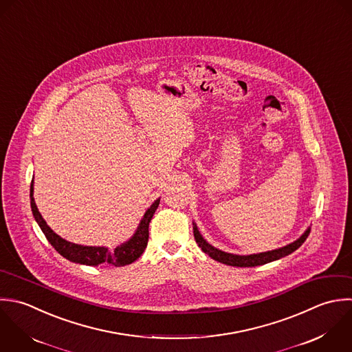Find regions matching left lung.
Returning <instances> with one entry per match:
<instances>
[{"mask_svg": "<svg viewBox=\"0 0 352 352\" xmlns=\"http://www.w3.org/2000/svg\"><path fill=\"white\" fill-rule=\"evenodd\" d=\"M310 230H311V228L309 226L305 230V233L298 240H295L294 243H291V244H288L285 247H281V248H277V250H272V251H267V252H259V254H251V255H237V254H229V252H225L222 250H218V248L212 247L201 236V233L197 229V225L193 222L195 240H196L197 245L201 248V251L204 254H207L210 258H212L214 261H218V262H221L223 265L234 266V267H255V266H262V265L278 261V259L292 254L294 251H296L306 241V239L310 234Z\"/></svg>", "mask_w": 352, "mask_h": 352, "instance_id": "1", "label": "left lung"}]
</instances>
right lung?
Returning a JSON list of instances; mask_svg holds the SVG:
<instances>
[{
    "label": "right lung",
    "instance_id": "right-lung-1",
    "mask_svg": "<svg viewBox=\"0 0 352 352\" xmlns=\"http://www.w3.org/2000/svg\"><path fill=\"white\" fill-rule=\"evenodd\" d=\"M30 200H31V211L34 215L35 222L41 228L42 233L47 239V241L52 244V247L65 259L74 263L86 265V266H98L101 263H108L116 267L130 265L135 262L145 251L149 237V222L159 207L160 197L156 199L152 206L145 211L144 217L141 218L137 230L134 234L120 245H118L113 250H109L107 247H90V245H80L71 241L64 240L58 234H56L45 222L41 212L38 211V207L34 200V179L30 186Z\"/></svg>",
    "mask_w": 352,
    "mask_h": 352
}]
</instances>
